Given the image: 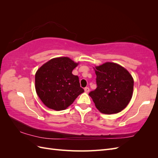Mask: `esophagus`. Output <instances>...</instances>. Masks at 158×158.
Returning a JSON list of instances; mask_svg holds the SVG:
<instances>
[{
  "label": "esophagus",
  "mask_w": 158,
  "mask_h": 158,
  "mask_svg": "<svg viewBox=\"0 0 158 158\" xmlns=\"http://www.w3.org/2000/svg\"><path fill=\"white\" fill-rule=\"evenodd\" d=\"M84 91L86 93H88L89 92V88H88V87H85V88H84Z\"/></svg>",
  "instance_id": "34e87169"
}]
</instances>
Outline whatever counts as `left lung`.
<instances>
[{
    "label": "left lung",
    "mask_w": 158,
    "mask_h": 158,
    "mask_svg": "<svg viewBox=\"0 0 158 158\" xmlns=\"http://www.w3.org/2000/svg\"><path fill=\"white\" fill-rule=\"evenodd\" d=\"M97 88L89 93L95 106L104 114L121 112L132 96L134 80L121 65L106 63L95 66Z\"/></svg>",
    "instance_id": "obj_1"
}]
</instances>
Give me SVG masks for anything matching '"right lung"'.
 <instances>
[{"label": "right lung", "mask_w": 158, "mask_h": 158, "mask_svg": "<svg viewBox=\"0 0 158 158\" xmlns=\"http://www.w3.org/2000/svg\"><path fill=\"white\" fill-rule=\"evenodd\" d=\"M69 57H58L47 62L37 70L35 90L44 105L55 111L67 108L84 90L78 76L72 72L78 66Z\"/></svg>", "instance_id": "obj_1"}]
</instances>
